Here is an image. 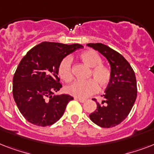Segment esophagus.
Returning <instances> with one entry per match:
<instances>
[{
  "instance_id": "1",
  "label": "esophagus",
  "mask_w": 154,
  "mask_h": 154,
  "mask_svg": "<svg viewBox=\"0 0 154 154\" xmlns=\"http://www.w3.org/2000/svg\"><path fill=\"white\" fill-rule=\"evenodd\" d=\"M75 99L77 100V101H79L80 102H82V103H84L86 101V99H84V98H78V97H75Z\"/></svg>"
}]
</instances>
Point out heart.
<instances>
[{"instance_id": "obj_1", "label": "heart", "mask_w": 154, "mask_h": 154, "mask_svg": "<svg viewBox=\"0 0 154 154\" xmlns=\"http://www.w3.org/2000/svg\"><path fill=\"white\" fill-rule=\"evenodd\" d=\"M83 62L91 68L86 82H76L66 88L68 94L78 98H86L97 91V84L101 88L106 87L112 78L111 70L102 64L101 56L94 50H87L80 55ZM58 74L65 82H70L73 78L71 66V58L66 57L60 61Z\"/></svg>"}]
</instances>
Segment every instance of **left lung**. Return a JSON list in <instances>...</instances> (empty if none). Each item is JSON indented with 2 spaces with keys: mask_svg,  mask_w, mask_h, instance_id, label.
Returning <instances> with one entry per match:
<instances>
[{
  "mask_svg": "<svg viewBox=\"0 0 154 154\" xmlns=\"http://www.w3.org/2000/svg\"><path fill=\"white\" fill-rule=\"evenodd\" d=\"M107 59L111 67L112 78L103 94V101L97 103V109L89 115L95 124L102 128H111L122 123L131 111L137 98L135 73L125 58L101 43L87 44Z\"/></svg>",
  "mask_w": 154,
  "mask_h": 154,
  "instance_id": "1",
  "label": "left lung"
}]
</instances>
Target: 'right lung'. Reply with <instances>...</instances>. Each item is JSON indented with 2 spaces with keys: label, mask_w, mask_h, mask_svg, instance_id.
Returning a JSON list of instances; mask_svg holds the SVG:
<instances>
[{
  "label": "right lung",
  "mask_w": 154,
  "mask_h": 154,
  "mask_svg": "<svg viewBox=\"0 0 154 154\" xmlns=\"http://www.w3.org/2000/svg\"><path fill=\"white\" fill-rule=\"evenodd\" d=\"M82 45L42 42L21 59L13 80V95L20 113L28 122L48 126L64 114L73 97L68 94L53 95L62 85L58 77L60 61Z\"/></svg>",
  "instance_id": "obj_1"
}]
</instances>
